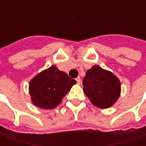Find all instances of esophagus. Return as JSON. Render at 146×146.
Segmentation results:
<instances>
[{
    "mask_svg": "<svg viewBox=\"0 0 146 146\" xmlns=\"http://www.w3.org/2000/svg\"><path fill=\"white\" fill-rule=\"evenodd\" d=\"M76 82H77V84H80V83H81V80H80V76L76 77Z\"/></svg>",
    "mask_w": 146,
    "mask_h": 146,
    "instance_id": "1",
    "label": "esophagus"
}]
</instances>
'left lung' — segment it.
Masks as SVG:
<instances>
[{
  "instance_id": "obj_1",
  "label": "left lung",
  "mask_w": 146,
  "mask_h": 146,
  "mask_svg": "<svg viewBox=\"0 0 146 146\" xmlns=\"http://www.w3.org/2000/svg\"><path fill=\"white\" fill-rule=\"evenodd\" d=\"M84 92L96 107L112 106L120 95V83L113 73L94 66L83 79Z\"/></svg>"
}]
</instances>
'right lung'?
<instances>
[{
  "mask_svg": "<svg viewBox=\"0 0 146 146\" xmlns=\"http://www.w3.org/2000/svg\"><path fill=\"white\" fill-rule=\"evenodd\" d=\"M76 83L66 73L51 66L30 82L29 90L32 102L44 110L54 109L60 104L64 96Z\"/></svg>",
  "mask_w": 146,
  "mask_h": 146,
  "instance_id": "right-lung-1",
  "label": "right lung"
}]
</instances>
